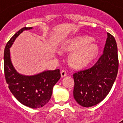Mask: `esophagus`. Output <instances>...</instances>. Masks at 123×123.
<instances>
[{
	"mask_svg": "<svg viewBox=\"0 0 123 123\" xmlns=\"http://www.w3.org/2000/svg\"><path fill=\"white\" fill-rule=\"evenodd\" d=\"M61 77H64L67 75V72H66V70L63 69V70H62L61 72Z\"/></svg>",
	"mask_w": 123,
	"mask_h": 123,
	"instance_id": "1",
	"label": "esophagus"
}]
</instances>
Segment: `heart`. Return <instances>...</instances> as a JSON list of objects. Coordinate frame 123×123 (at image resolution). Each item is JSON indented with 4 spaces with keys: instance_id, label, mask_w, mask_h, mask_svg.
I'll return each instance as SVG.
<instances>
[{
    "instance_id": "obj_1",
    "label": "heart",
    "mask_w": 123,
    "mask_h": 123,
    "mask_svg": "<svg viewBox=\"0 0 123 123\" xmlns=\"http://www.w3.org/2000/svg\"><path fill=\"white\" fill-rule=\"evenodd\" d=\"M91 40V37L82 36L73 39L64 47L63 50L66 51H74L69 59L72 65L82 67L95 58L98 52V46Z\"/></svg>"
}]
</instances>
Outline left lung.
I'll return each mask as SVG.
<instances>
[{
    "label": "left lung",
    "instance_id": "left-lung-1",
    "mask_svg": "<svg viewBox=\"0 0 123 123\" xmlns=\"http://www.w3.org/2000/svg\"><path fill=\"white\" fill-rule=\"evenodd\" d=\"M119 68L117 46L114 37L107 33L103 54L88 69L73 74V96L79 105L90 107L107 96L116 79Z\"/></svg>",
    "mask_w": 123,
    "mask_h": 123
}]
</instances>
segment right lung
<instances>
[{
  "mask_svg": "<svg viewBox=\"0 0 123 123\" xmlns=\"http://www.w3.org/2000/svg\"><path fill=\"white\" fill-rule=\"evenodd\" d=\"M31 29L32 27L22 28L7 43L4 53V69L9 89L17 100L27 107L37 109L49 101L53 87L61 78V73L59 69H55L26 76L18 73L14 68L11 61L9 48L22 32Z\"/></svg>",
  "mask_w": 123,
  "mask_h": 123,
  "instance_id": "add662e5",
  "label": "right lung"
}]
</instances>
